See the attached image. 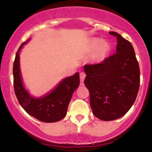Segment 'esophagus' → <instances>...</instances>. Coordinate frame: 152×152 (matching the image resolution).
<instances>
[{
    "label": "esophagus",
    "instance_id": "esophagus-1",
    "mask_svg": "<svg viewBox=\"0 0 152 152\" xmlns=\"http://www.w3.org/2000/svg\"><path fill=\"white\" fill-rule=\"evenodd\" d=\"M80 81H81V83H83L84 81V79H85V77H86V73L84 72H81L80 74Z\"/></svg>",
    "mask_w": 152,
    "mask_h": 152
}]
</instances>
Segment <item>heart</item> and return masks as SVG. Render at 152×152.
<instances>
[{
    "instance_id": "heart-1",
    "label": "heart",
    "mask_w": 152,
    "mask_h": 152,
    "mask_svg": "<svg viewBox=\"0 0 152 152\" xmlns=\"http://www.w3.org/2000/svg\"><path fill=\"white\" fill-rule=\"evenodd\" d=\"M92 45L94 48H98L96 51V58L98 59H103L107 54L110 50V45L107 42H103L100 39H95L92 42Z\"/></svg>"
}]
</instances>
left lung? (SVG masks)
<instances>
[{"instance_id":"8db88e82","label":"left lung","mask_w":152,"mask_h":152,"mask_svg":"<svg viewBox=\"0 0 152 152\" xmlns=\"http://www.w3.org/2000/svg\"><path fill=\"white\" fill-rule=\"evenodd\" d=\"M117 38L116 53L96 64L84 66V84L90 92V103L96 117L105 121L118 119L134 103L140 86V69L131 43Z\"/></svg>"}]
</instances>
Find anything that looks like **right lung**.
<instances>
[{"mask_svg": "<svg viewBox=\"0 0 152 152\" xmlns=\"http://www.w3.org/2000/svg\"><path fill=\"white\" fill-rule=\"evenodd\" d=\"M25 42L22 43L17 51L13 66L14 89L19 104L27 113L40 121L45 123L56 122L66 115L73 92L80 85V76L76 72L74 76L64 79L58 86L44 97L31 96L23 86L20 68L19 52Z\"/></svg>", "mask_w": 152, "mask_h": 152, "instance_id": "obj_1", "label": "right lung"}]
</instances>
